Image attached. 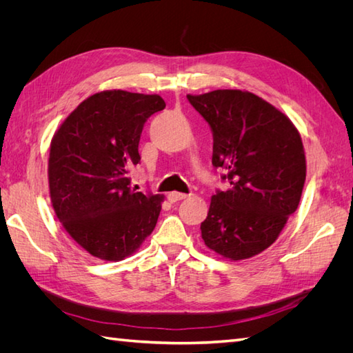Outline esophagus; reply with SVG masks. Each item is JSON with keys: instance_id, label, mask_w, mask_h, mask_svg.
<instances>
[{"instance_id": "1", "label": "esophagus", "mask_w": 353, "mask_h": 353, "mask_svg": "<svg viewBox=\"0 0 353 353\" xmlns=\"http://www.w3.org/2000/svg\"><path fill=\"white\" fill-rule=\"evenodd\" d=\"M188 197V194H184V193H169L168 194V199H169V201H172V203H175V201H179V200H184V199H187Z\"/></svg>"}]
</instances>
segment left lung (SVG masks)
I'll use <instances>...</instances> for the list:
<instances>
[{
  "instance_id": "obj_1",
  "label": "left lung",
  "mask_w": 353,
  "mask_h": 353,
  "mask_svg": "<svg viewBox=\"0 0 353 353\" xmlns=\"http://www.w3.org/2000/svg\"><path fill=\"white\" fill-rule=\"evenodd\" d=\"M187 99L209 123L212 163L230 184L212 196L201 239L222 258L249 259L279 239L301 201L306 178L301 134L283 112L249 91Z\"/></svg>"
}]
</instances>
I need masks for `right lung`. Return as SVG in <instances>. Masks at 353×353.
<instances>
[{"mask_svg": "<svg viewBox=\"0 0 353 353\" xmlns=\"http://www.w3.org/2000/svg\"><path fill=\"white\" fill-rule=\"evenodd\" d=\"M157 94L109 90L83 100L50 145L48 184L56 216L83 250L122 261L153 232L162 194L131 187L145 121L165 109Z\"/></svg>", "mask_w": 353, "mask_h": 353, "instance_id": "right-lung-1", "label": "right lung"}]
</instances>
